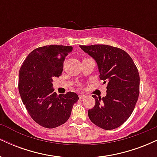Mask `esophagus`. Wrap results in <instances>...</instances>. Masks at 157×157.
Instances as JSON below:
<instances>
[{"label": "esophagus", "instance_id": "obj_1", "mask_svg": "<svg viewBox=\"0 0 157 157\" xmlns=\"http://www.w3.org/2000/svg\"><path fill=\"white\" fill-rule=\"evenodd\" d=\"M86 96L85 94H80L79 95V98L80 99H84V98H86Z\"/></svg>", "mask_w": 157, "mask_h": 157}]
</instances>
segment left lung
<instances>
[{
	"mask_svg": "<svg viewBox=\"0 0 157 157\" xmlns=\"http://www.w3.org/2000/svg\"><path fill=\"white\" fill-rule=\"evenodd\" d=\"M96 60L100 79L106 84V96L95 99L88 111L94 125L105 130L120 127L134 111L140 94V75L136 65L127 52L109 45L80 46Z\"/></svg>",
	"mask_w": 157,
	"mask_h": 157,
	"instance_id": "1",
	"label": "left lung"
}]
</instances>
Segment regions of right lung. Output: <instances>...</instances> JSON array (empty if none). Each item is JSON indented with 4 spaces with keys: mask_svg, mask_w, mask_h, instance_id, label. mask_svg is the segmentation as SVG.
I'll return each instance as SVG.
<instances>
[{
    "mask_svg": "<svg viewBox=\"0 0 157 157\" xmlns=\"http://www.w3.org/2000/svg\"><path fill=\"white\" fill-rule=\"evenodd\" d=\"M70 46L50 45L29 54L19 71L18 90L29 114L38 125L54 128L64 124L79 97L75 92H54L53 79L62 75Z\"/></svg>",
    "mask_w": 157,
    "mask_h": 157,
    "instance_id": "1",
    "label": "right lung"
}]
</instances>
